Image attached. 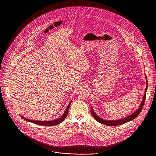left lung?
Returning a JSON list of instances; mask_svg holds the SVG:
<instances>
[{
    "label": "left lung",
    "instance_id": "8db88e82",
    "mask_svg": "<svg viewBox=\"0 0 156 156\" xmlns=\"http://www.w3.org/2000/svg\"><path fill=\"white\" fill-rule=\"evenodd\" d=\"M146 76V82H147V85H146V88L145 89L144 93V95H143V99L141 101V104L140 105V106H139L138 109L133 113L132 114H131L130 115H129V116H127L126 118H123V119H118V120H105L104 119L101 118L99 116H98L97 114L95 113V111H94L93 108L92 107H90V109H91V113L93 115V116L94 117V118L95 120H97V121L102 124H104L105 125H107V126H119L120 125H123L124 123H126L128 122H130L132 120L135 119L140 113L143 107V105L145 101V99H146V92H147V87H148V85H147V77L146 75H145Z\"/></svg>",
    "mask_w": 156,
    "mask_h": 156
}]
</instances>
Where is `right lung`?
Wrapping results in <instances>:
<instances>
[{
  "label": "right lung",
  "instance_id": "obj_1",
  "mask_svg": "<svg viewBox=\"0 0 156 156\" xmlns=\"http://www.w3.org/2000/svg\"><path fill=\"white\" fill-rule=\"evenodd\" d=\"M72 101L69 102V104H68V105L67 106L66 109L65 110V111L64 112V113L62 114V115L61 116H60V118H58V119H55L53 120H47V121H38V120H30V119H27L26 118H24L22 116H20L22 119L26 120L27 122H29L31 123L36 124V125H41V126H55V125H57L59 123H61V122H62L64 119H66V118L67 117L68 113V109L69 108L70 106V105L71 104Z\"/></svg>",
  "mask_w": 156,
  "mask_h": 156
}]
</instances>
